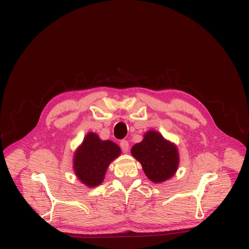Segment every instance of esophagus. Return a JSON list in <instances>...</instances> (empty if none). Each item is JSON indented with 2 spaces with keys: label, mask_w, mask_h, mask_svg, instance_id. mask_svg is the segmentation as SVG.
I'll return each mask as SVG.
<instances>
[{
  "label": "esophagus",
  "mask_w": 249,
  "mask_h": 249,
  "mask_svg": "<svg viewBox=\"0 0 249 249\" xmlns=\"http://www.w3.org/2000/svg\"><path fill=\"white\" fill-rule=\"evenodd\" d=\"M120 147H121V149H122V151L124 153L128 152V150H129V142L127 140H122L120 142Z\"/></svg>",
  "instance_id": "obj_1"
}]
</instances>
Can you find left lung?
Listing matches in <instances>:
<instances>
[{
	"instance_id": "left-lung-1",
	"label": "left lung",
	"mask_w": 249,
	"mask_h": 249,
	"mask_svg": "<svg viewBox=\"0 0 249 249\" xmlns=\"http://www.w3.org/2000/svg\"><path fill=\"white\" fill-rule=\"evenodd\" d=\"M131 154L141 163L148 179L155 184L169 179L178 171L179 154L177 145L155 130L144 133L143 140L131 148Z\"/></svg>"
}]
</instances>
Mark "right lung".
<instances>
[{
    "instance_id": "obj_1",
    "label": "right lung",
    "mask_w": 249,
    "mask_h": 249,
    "mask_svg": "<svg viewBox=\"0 0 249 249\" xmlns=\"http://www.w3.org/2000/svg\"><path fill=\"white\" fill-rule=\"evenodd\" d=\"M121 154V149L111 140H101L89 132L73 155V172L84 185L94 188L102 184L109 164Z\"/></svg>"
}]
</instances>
